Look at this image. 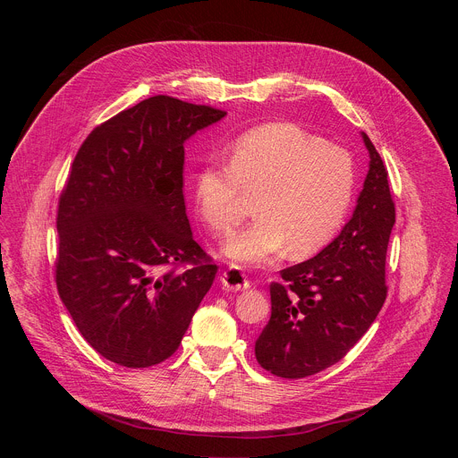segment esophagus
Wrapping results in <instances>:
<instances>
[{
  "instance_id": "obj_1",
  "label": "esophagus",
  "mask_w": 458,
  "mask_h": 458,
  "mask_svg": "<svg viewBox=\"0 0 458 458\" xmlns=\"http://www.w3.org/2000/svg\"><path fill=\"white\" fill-rule=\"evenodd\" d=\"M221 284L226 290H233V292H242L250 288V281L246 279V276L241 272L239 267H233V265L221 274Z\"/></svg>"
}]
</instances>
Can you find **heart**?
<instances>
[{
	"instance_id": "heart-1",
	"label": "heart",
	"mask_w": 458,
	"mask_h": 458,
	"mask_svg": "<svg viewBox=\"0 0 458 458\" xmlns=\"http://www.w3.org/2000/svg\"><path fill=\"white\" fill-rule=\"evenodd\" d=\"M355 190L350 154L290 123L251 130L230 150V166L203 163L191 177L195 207L216 232H230L257 195V219L223 253L241 267H267L290 251L308 257L343 226Z\"/></svg>"
}]
</instances>
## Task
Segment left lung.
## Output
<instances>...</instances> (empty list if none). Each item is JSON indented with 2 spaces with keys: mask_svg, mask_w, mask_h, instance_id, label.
I'll list each match as a JSON object with an SVG mask.
<instances>
[{
  "mask_svg": "<svg viewBox=\"0 0 458 458\" xmlns=\"http://www.w3.org/2000/svg\"><path fill=\"white\" fill-rule=\"evenodd\" d=\"M369 168L352 219L315 257L281 270L270 286L272 317L255 341L257 362L283 378L339 362L368 332L386 301V251L395 225L387 172L360 132Z\"/></svg>",
  "mask_w": 458,
  "mask_h": 458,
  "instance_id": "8db88e82",
  "label": "left lung"
}]
</instances>
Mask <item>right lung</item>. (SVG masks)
<instances>
[{
  "label": "right lung",
  "mask_w": 458,
  "mask_h": 458,
  "mask_svg": "<svg viewBox=\"0 0 458 458\" xmlns=\"http://www.w3.org/2000/svg\"><path fill=\"white\" fill-rule=\"evenodd\" d=\"M225 115L154 96L94 128L72 163L57 208V292L85 341L119 366L168 359L216 279L186 217L182 165L184 143Z\"/></svg>",
  "instance_id": "right-lung-1"
}]
</instances>
